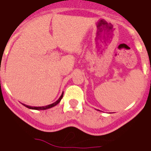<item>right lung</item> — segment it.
Instances as JSON below:
<instances>
[{
  "label": "right lung",
  "mask_w": 151,
  "mask_h": 151,
  "mask_svg": "<svg viewBox=\"0 0 151 151\" xmlns=\"http://www.w3.org/2000/svg\"><path fill=\"white\" fill-rule=\"evenodd\" d=\"M62 97H63V93H61V97L57 100V101H55V102H53V103L50 104V105H48V106H27V105H25V104H23L24 106L27 107V108H29V109H31V110H47V109H50V108H52V107L55 106H57L58 104L61 101V98H62Z\"/></svg>",
  "instance_id": "right-lung-1"
}]
</instances>
